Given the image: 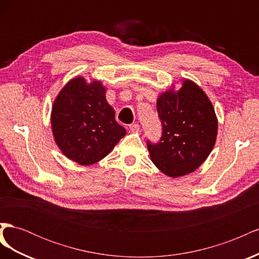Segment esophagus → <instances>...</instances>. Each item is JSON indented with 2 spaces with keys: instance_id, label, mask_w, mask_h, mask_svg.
<instances>
[{
  "instance_id": "obj_1",
  "label": "esophagus",
  "mask_w": 259,
  "mask_h": 259,
  "mask_svg": "<svg viewBox=\"0 0 259 259\" xmlns=\"http://www.w3.org/2000/svg\"><path fill=\"white\" fill-rule=\"evenodd\" d=\"M130 130H131L132 132H134V133H138V132H139V124H137V123L131 124V125H130Z\"/></svg>"
}]
</instances>
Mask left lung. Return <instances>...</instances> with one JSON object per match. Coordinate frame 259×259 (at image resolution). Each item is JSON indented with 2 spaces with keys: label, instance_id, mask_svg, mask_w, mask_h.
Wrapping results in <instances>:
<instances>
[{
  "label": "left lung",
  "instance_id": "left-lung-1",
  "mask_svg": "<svg viewBox=\"0 0 259 259\" xmlns=\"http://www.w3.org/2000/svg\"><path fill=\"white\" fill-rule=\"evenodd\" d=\"M162 93L156 109L163 133L158 144L148 142L151 161L168 177H182L201 166L216 143L218 121L209 98L193 81L182 80Z\"/></svg>",
  "mask_w": 259,
  "mask_h": 259
}]
</instances>
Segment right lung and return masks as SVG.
I'll list each match as a JSON object with an SVG mask.
<instances>
[{"label":"right lung","instance_id":"obj_1","mask_svg":"<svg viewBox=\"0 0 259 259\" xmlns=\"http://www.w3.org/2000/svg\"><path fill=\"white\" fill-rule=\"evenodd\" d=\"M51 123L61 152L85 166L103 160L126 134L107 103L105 86L83 76L73 77L59 92L52 107Z\"/></svg>","mask_w":259,"mask_h":259}]
</instances>
